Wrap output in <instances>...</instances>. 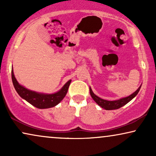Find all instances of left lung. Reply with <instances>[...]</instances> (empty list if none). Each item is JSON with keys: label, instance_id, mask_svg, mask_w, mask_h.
<instances>
[{"label": "left lung", "instance_id": "1", "mask_svg": "<svg viewBox=\"0 0 156 156\" xmlns=\"http://www.w3.org/2000/svg\"><path fill=\"white\" fill-rule=\"evenodd\" d=\"M140 87H141V85L138 87V89L135 91V92L129 96V97L122 98V99L116 100V101H108V100L101 99V98L97 97V95H95L94 94L91 88H89V91H90L91 97H92V99L94 100V101L98 104V105L106 110H114L118 109V108L122 107L123 106H124L127 103H129L131 100L133 99V98L138 94V93L139 92Z\"/></svg>", "mask_w": 156, "mask_h": 156}]
</instances>
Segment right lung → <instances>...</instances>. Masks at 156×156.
Listing matches in <instances>:
<instances>
[{
  "mask_svg": "<svg viewBox=\"0 0 156 156\" xmlns=\"http://www.w3.org/2000/svg\"><path fill=\"white\" fill-rule=\"evenodd\" d=\"M12 81L16 90L20 97L29 102L32 105L38 108H48L57 105L67 94L71 80H69L64 85L60 90L54 94L38 93L29 90L20 85L15 77L13 70L12 69Z\"/></svg>",
  "mask_w": 156,
  "mask_h": 156,
  "instance_id": "obj_1",
  "label": "right lung"
}]
</instances>
